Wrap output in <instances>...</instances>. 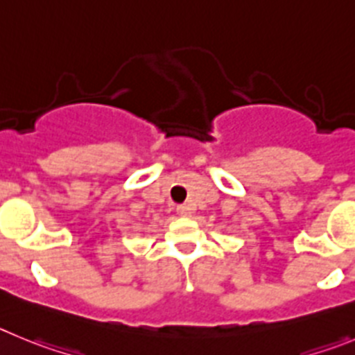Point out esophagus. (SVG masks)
I'll list each match as a JSON object with an SVG mask.
<instances>
[{
    "mask_svg": "<svg viewBox=\"0 0 355 355\" xmlns=\"http://www.w3.org/2000/svg\"><path fill=\"white\" fill-rule=\"evenodd\" d=\"M177 212L180 214V216H189L191 214V209L187 205H178L177 207Z\"/></svg>",
    "mask_w": 355,
    "mask_h": 355,
    "instance_id": "esophagus-1",
    "label": "esophagus"
}]
</instances>
